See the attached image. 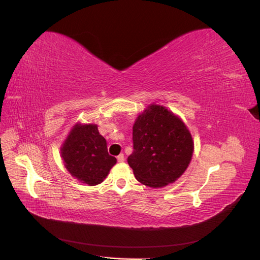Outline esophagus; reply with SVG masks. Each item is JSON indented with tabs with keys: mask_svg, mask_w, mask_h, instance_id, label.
<instances>
[{
	"mask_svg": "<svg viewBox=\"0 0 260 260\" xmlns=\"http://www.w3.org/2000/svg\"><path fill=\"white\" fill-rule=\"evenodd\" d=\"M125 160V157H124V154H119L117 156V161L118 162H123Z\"/></svg>",
	"mask_w": 260,
	"mask_h": 260,
	"instance_id": "34e87169",
	"label": "esophagus"
}]
</instances>
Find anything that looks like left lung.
I'll return each mask as SVG.
<instances>
[{"mask_svg": "<svg viewBox=\"0 0 260 260\" xmlns=\"http://www.w3.org/2000/svg\"><path fill=\"white\" fill-rule=\"evenodd\" d=\"M134 151L127 158L137 180L162 188L182 176L193 155L194 144L182 119L162 105L150 104L133 126Z\"/></svg>", "mask_w": 260, "mask_h": 260, "instance_id": "1", "label": "left lung"}]
</instances>
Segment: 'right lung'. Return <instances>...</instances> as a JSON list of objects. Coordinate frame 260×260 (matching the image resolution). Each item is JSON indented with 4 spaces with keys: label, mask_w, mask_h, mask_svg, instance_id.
<instances>
[{
    "label": "right lung",
    "mask_w": 260,
    "mask_h": 260,
    "mask_svg": "<svg viewBox=\"0 0 260 260\" xmlns=\"http://www.w3.org/2000/svg\"><path fill=\"white\" fill-rule=\"evenodd\" d=\"M66 169L79 181L89 185L103 182L116 158L110 156L105 138L96 124L77 123L60 147Z\"/></svg>",
    "instance_id": "1"
}]
</instances>
